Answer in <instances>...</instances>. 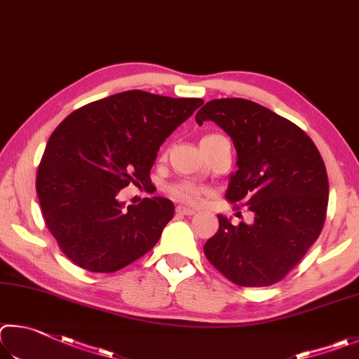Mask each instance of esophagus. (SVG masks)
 <instances>
[{"instance_id": "1", "label": "esophagus", "mask_w": 359, "mask_h": 359, "mask_svg": "<svg viewBox=\"0 0 359 359\" xmlns=\"http://www.w3.org/2000/svg\"><path fill=\"white\" fill-rule=\"evenodd\" d=\"M176 215H181V216H192V215H196V210H194V208H187V206H176Z\"/></svg>"}]
</instances>
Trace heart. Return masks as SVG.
Masks as SVG:
<instances>
[{
  "label": "heart",
  "instance_id": "b5f03b06",
  "mask_svg": "<svg viewBox=\"0 0 359 359\" xmlns=\"http://www.w3.org/2000/svg\"><path fill=\"white\" fill-rule=\"evenodd\" d=\"M168 194L173 198L184 203H198L203 196V187L194 183V181L184 180L175 183L168 187Z\"/></svg>",
  "mask_w": 359,
  "mask_h": 359
}]
</instances>
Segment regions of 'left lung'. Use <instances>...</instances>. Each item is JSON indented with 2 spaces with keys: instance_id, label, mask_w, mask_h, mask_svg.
Instances as JSON below:
<instances>
[{
  "instance_id": "8db88e82",
  "label": "left lung",
  "mask_w": 359,
  "mask_h": 359,
  "mask_svg": "<svg viewBox=\"0 0 359 359\" xmlns=\"http://www.w3.org/2000/svg\"><path fill=\"white\" fill-rule=\"evenodd\" d=\"M196 121H215L231 137L238 170L225 197L254 212L249 225L219 215L217 233L203 248L206 259L236 285H273L323 229L330 186L322 156L297 124L248 99L210 100Z\"/></svg>"
}]
</instances>
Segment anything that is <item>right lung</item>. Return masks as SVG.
Returning a JSON list of instances; mask_svg holds the SVG:
<instances>
[{
	"label": "right lung",
	"mask_w": 359,
	"mask_h": 359,
	"mask_svg": "<svg viewBox=\"0 0 359 359\" xmlns=\"http://www.w3.org/2000/svg\"><path fill=\"white\" fill-rule=\"evenodd\" d=\"M202 104L132 90L62 119L42 154L36 191L43 221L69 260L91 273H115L154 248L173 203L153 197L126 210L118 192L151 181L161 144Z\"/></svg>",
	"instance_id": "add662e5"
}]
</instances>
